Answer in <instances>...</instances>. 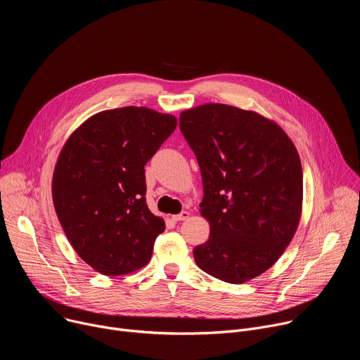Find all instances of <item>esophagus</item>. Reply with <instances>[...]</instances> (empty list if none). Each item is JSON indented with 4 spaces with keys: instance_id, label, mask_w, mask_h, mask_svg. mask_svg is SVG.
<instances>
[{
    "instance_id": "34e87169",
    "label": "esophagus",
    "mask_w": 360,
    "mask_h": 360,
    "mask_svg": "<svg viewBox=\"0 0 360 360\" xmlns=\"http://www.w3.org/2000/svg\"><path fill=\"white\" fill-rule=\"evenodd\" d=\"M188 218H189V212H188V211H182L181 214L174 215V217H172V221L179 222V221H185V219H188Z\"/></svg>"
}]
</instances>
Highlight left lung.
<instances>
[{
	"instance_id": "1",
	"label": "left lung",
	"mask_w": 360,
	"mask_h": 360,
	"mask_svg": "<svg viewBox=\"0 0 360 360\" xmlns=\"http://www.w3.org/2000/svg\"><path fill=\"white\" fill-rule=\"evenodd\" d=\"M179 128L200 168V215L210 239L196 265L228 283L268 271L290 243L302 214L299 153L274 121L225 104L181 112Z\"/></svg>"
}]
</instances>
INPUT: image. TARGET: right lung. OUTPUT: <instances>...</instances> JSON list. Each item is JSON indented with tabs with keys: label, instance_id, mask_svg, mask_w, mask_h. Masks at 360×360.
I'll use <instances>...</instances> for the list:
<instances>
[{
	"label": "right lung",
	"instance_id": "right-lung-1",
	"mask_svg": "<svg viewBox=\"0 0 360 360\" xmlns=\"http://www.w3.org/2000/svg\"><path fill=\"white\" fill-rule=\"evenodd\" d=\"M176 118L143 107L102 111L65 142L53 176L61 226L79 258L107 276L145 266L165 231L145 200V164Z\"/></svg>",
	"mask_w": 360,
	"mask_h": 360
}]
</instances>
